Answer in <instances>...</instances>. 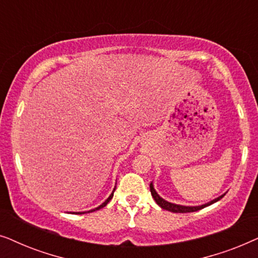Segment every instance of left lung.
Segmentation results:
<instances>
[{
    "mask_svg": "<svg viewBox=\"0 0 258 258\" xmlns=\"http://www.w3.org/2000/svg\"><path fill=\"white\" fill-rule=\"evenodd\" d=\"M150 192H151V195H153L154 200L156 201V203L162 208V209L171 211V213H182V214L183 213H194V211L203 209V208H206L208 206H210V204H213L215 202H217V201H220L222 197L224 196V195H222L220 197H217V199H215L214 201H211V202L207 203V204H203V206H200V207H184V206H178V204L169 203L165 200L162 199V197H160V195H158V194L156 192V190L154 189L153 183H150Z\"/></svg>",
    "mask_w": 258,
    "mask_h": 258,
    "instance_id": "1",
    "label": "left lung"
}]
</instances>
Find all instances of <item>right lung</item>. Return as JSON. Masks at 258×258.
Returning a JSON list of instances; mask_svg holds the SVG:
<instances>
[{"instance_id": "obj_1", "label": "right lung", "mask_w": 258, "mask_h": 258, "mask_svg": "<svg viewBox=\"0 0 258 258\" xmlns=\"http://www.w3.org/2000/svg\"><path fill=\"white\" fill-rule=\"evenodd\" d=\"M112 196H114V191H112V194H111V195L110 196H109L108 197V200L107 201H105V202L104 203H102L101 204V206L100 207H97V208H95V209H93V210H90V211H88V213H93V211H95V210H98V209H101V208H103V207H105V206H107V204L109 203V201H110L111 199H112ZM86 213H87V211H86ZM86 213H73V214H86Z\"/></svg>"}]
</instances>
